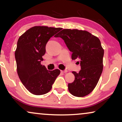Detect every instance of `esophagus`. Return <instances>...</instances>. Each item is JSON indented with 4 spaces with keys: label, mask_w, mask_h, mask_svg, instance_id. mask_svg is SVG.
<instances>
[{
    "label": "esophagus",
    "mask_w": 122,
    "mask_h": 122,
    "mask_svg": "<svg viewBox=\"0 0 122 122\" xmlns=\"http://www.w3.org/2000/svg\"><path fill=\"white\" fill-rule=\"evenodd\" d=\"M61 72L62 73H66L67 72H68V71H67V70H64V71H61Z\"/></svg>",
    "instance_id": "1"
}]
</instances>
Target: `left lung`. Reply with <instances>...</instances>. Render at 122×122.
Returning a JSON list of instances; mask_svg holds the SVG:
<instances>
[{"label": "left lung", "instance_id": "8db88e82", "mask_svg": "<svg viewBox=\"0 0 122 122\" xmlns=\"http://www.w3.org/2000/svg\"><path fill=\"white\" fill-rule=\"evenodd\" d=\"M57 37L64 41L72 53V59L80 62V72H72L75 78L68 84L69 92L77 97L86 96L94 89L103 71L104 50L100 41L86 31L77 29H63Z\"/></svg>", "mask_w": 122, "mask_h": 122}]
</instances>
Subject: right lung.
<instances>
[{
	"label": "right lung",
	"mask_w": 122,
	"mask_h": 122,
	"mask_svg": "<svg viewBox=\"0 0 122 122\" xmlns=\"http://www.w3.org/2000/svg\"><path fill=\"white\" fill-rule=\"evenodd\" d=\"M61 30L62 28L34 26L18 39L15 52L18 75L25 88L33 94L41 95L49 92L60 75L59 69L48 71L41 62L48 41Z\"/></svg>",
	"instance_id": "obj_1"
}]
</instances>
